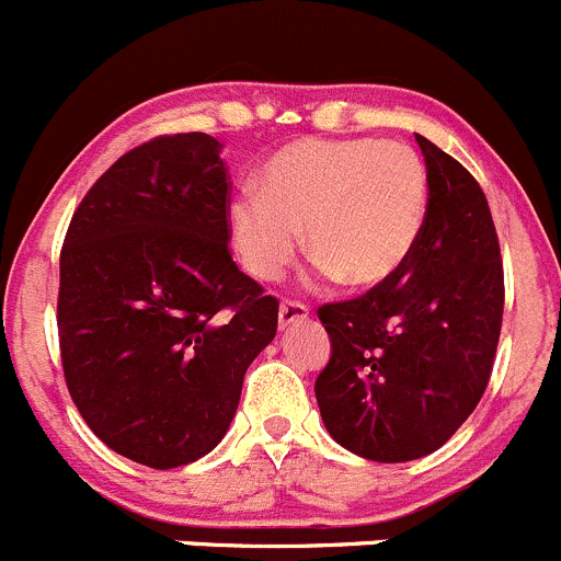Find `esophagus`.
Here are the masks:
<instances>
[{"instance_id":"esophagus-1","label":"esophagus","mask_w":561,"mask_h":561,"mask_svg":"<svg viewBox=\"0 0 561 561\" xmlns=\"http://www.w3.org/2000/svg\"><path fill=\"white\" fill-rule=\"evenodd\" d=\"M309 318V309L298 301H282L279 307V329H290V325L304 323Z\"/></svg>"}]
</instances>
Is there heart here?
Returning a JSON list of instances; mask_svg holds the SVG:
<instances>
[{
  "mask_svg": "<svg viewBox=\"0 0 561 561\" xmlns=\"http://www.w3.org/2000/svg\"><path fill=\"white\" fill-rule=\"evenodd\" d=\"M427 216V172L416 150L380 139H304L265 164L263 188L227 205V230L243 268L274 282L301 249L323 276L375 287L416 249Z\"/></svg>",
  "mask_w": 561,
  "mask_h": 561,
  "instance_id": "b5f03b06",
  "label": "heart"
}]
</instances>
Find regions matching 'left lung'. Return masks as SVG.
Masks as SVG:
<instances>
[{"label":"left lung","mask_w":561,"mask_h":561,"mask_svg":"<svg viewBox=\"0 0 561 561\" xmlns=\"http://www.w3.org/2000/svg\"><path fill=\"white\" fill-rule=\"evenodd\" d=\"M427 216L408 263L362 298L325 304L331 358L314 380L340 447L378 463L425 458L485 394L504 312L496 227L480 183L416 136Z\"/></svg>","instance_id":"obj_1"}]
</instances>
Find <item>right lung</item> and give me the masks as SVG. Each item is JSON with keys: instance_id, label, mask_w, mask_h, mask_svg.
<instances>
[{"instance_id": "right-lung-1", "label": "right lung", "mask_w": 561, "mask_h": 561, "mask_svg": "<svg viewBox=\"0 0 561 561\" xmlns=\"http://www.w3.org/2000/svg\"><path fill=\"white\" fill-rule=\"evenodd\" d=\"M225 145L159 136L114 161L59 254V351L90 431L123 458L178 469L230 431L279 301L230 257Z\"/></svg>"}]
</instances>
